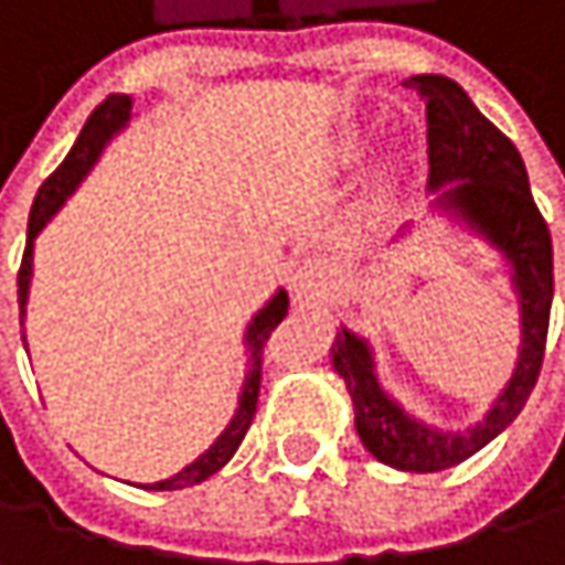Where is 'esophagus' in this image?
Returning <instances> with one entry per match:
<instances>
[{
	"instance_id": "esophagus-1",
	"label": "esophagus",
	"mask_w": 565,
	"mask_h": 565,
	"mask_svg": "<svg viewBox=\"0 0 565 565\" xmlns=\"http://www.w3.org/2000/svg\"><path fill=\"white\" fill-rule=\"evenodd\" d=\"M337 278V268L327 258H303L294 275H290V290L297 303H320Z\"/></svg>"
}]
</instances>
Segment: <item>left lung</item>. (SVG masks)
<instances>
[{"instance_id": "obj_1", "label": "left lung", "mask_w": 565, "mask_h": 565, "mask_svg": "<svg viewBox=\"0 0 565 565\" xmlns=\"http://www.w3.org/2000/svg\"><path fill=\"white\" fill-rule=\"evenodd\" d=\"M425 100L428 120V179L441 185L461 179L445 199L458 205L475 228H481L513 265V281L520 290L523 310V350L516 373L504 395L484 418V425L441 435L415 418H408L390 395L380 390L373 376V356L363 340L350 330H340L333 340V370L347 380L356 408L360 441L390 468L398 471H445L491 438H498L520 415L533 393L550 333V303H553V238L546 218L540 215L523 160L508 137L471 104L461 84L441 74H418L405 81Z\"/></svg>"}]
</instances>
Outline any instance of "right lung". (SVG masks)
<instances>
[{
	"label": "right lung",
	"mask_w": 565,
	"mask_h": 565,
	"mask_svg": "<svg viewBox=\"0 0 565 565\" xmlns=\"http://www.w3.org/2000/svg\"><path fill=\"white\" fill-rule=\"evenodd\" d=\"M130 107L134 100L127 94H110L104 97L94 114L87 117L77 143L71 147V153L64 157V163L57 167L39 189L35 202H32V212H29V242H25V255H22V268H19V320L25 317V297H29V281H32V242L35 235L45 228V222L57 212V205L64 202V195L81 182V175L94 167L97 153L104 150V143L124 127V120L130 117ZM287 317V294H278L252 323L248 330V347H252V370H248V380H245V390H242V405L232 418V425L225 428V435L199 458L192 461L189 468H182L179 475H172L167 481H157V484H147L150 491H179V488H192V484H202L205 478H212L218 468L228 465V458L235 455V448L242 445L252 418H255V408H258V393H262V366H265V347L271 340V333L278 330Z\"/></svg>",
	"instance_id": "1"
}]
</instances>
